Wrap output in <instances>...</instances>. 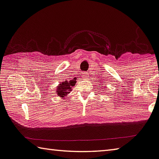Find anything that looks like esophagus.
Wrapping results in <instances>:
<instances>
[{
	"instance_id": "esophagus-1",
	"label": "esophagus",
	"mask_w": 159,
	"mask_h": 159,
	"mask_svg": "<svg viewBox=\"0 0 159 159\" xmlns=\"http://www.w3.org/2000/svg\"><path fill=\"white\" fill-rule=\"evenodd\" d=\"M88 77V73H84V75H83V78L85 79V78Z\"/></svg>"
}]
</instances>
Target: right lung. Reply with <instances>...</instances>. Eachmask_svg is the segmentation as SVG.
<instances>
[{
    "label": "right lung",
    "instance_id": "1",
    "mask_svg": "<svg viewBox=\"0 0 159 159\" xmlns=\"http://www.w3.org/2000/svg\"><path fill=\"white\" fill-rule=\"evenodd\" d=\"M75 83H76V81L74 80H69V81L64 80V81L60 83L59 86H57L55 93L60 98L66 97V95L69 94L70 91L71 90V88L75 85Z\"/></svg>",
    "mask_w": 159,
    "mask_h": 159
}]
</instances>
